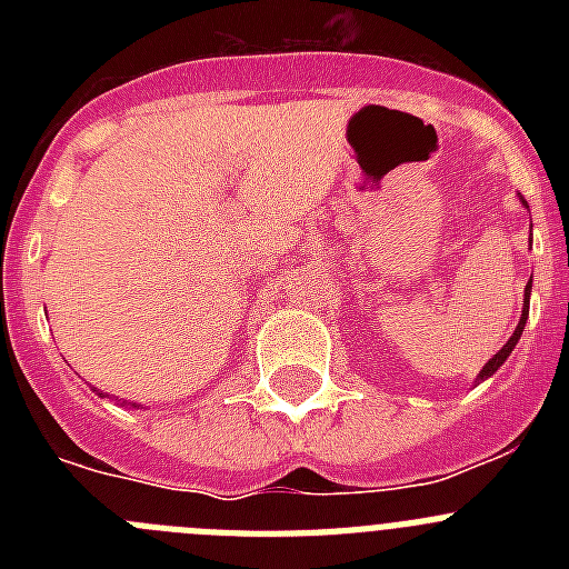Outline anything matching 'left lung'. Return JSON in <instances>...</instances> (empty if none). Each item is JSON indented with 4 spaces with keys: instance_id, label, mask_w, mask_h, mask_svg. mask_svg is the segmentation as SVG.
Returning <instances> with one entry per match:
<instances>
[{
    "instance_id": "left-lung-1",
    "label": "left lung",
    "mask_w": 569,
    "mask_h": 569,
    "mask_svg": "<svg viewBox=\"0 0 569 569\" xmlns=\"http://www.w3.org/2000/svg\"><path fill=\"white\" fill-rule=\"evenodd\" d=\"M525 208H527V202H525ZM530 290H532V276H530V281H527V288H525V308H521V319H519V328L512 330V336L510 339H507V345L501 347L499 353L492 356L490 361H487L485 367H481V373H479V379L476 381H485V379H490L492 373H496V370H499L501 365H505L507 361V356L512 353V347L519 345V339H521V333H525V325H527V316H530Z\"/></svg>"
}]
</instances>
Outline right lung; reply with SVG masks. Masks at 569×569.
Returning <instances> with one entry per match:
<instances>
[{
    "instance_id": "obj_1",
    "label": "right lung",
    "mask_w": 569,
    "mask_h": 569,
    "mask_svg": "<svg viewBox=\"0 0 569 569\" xmlns=\"http://www.w3.org/2000/svg\"><path fill=\"white\" fill-rule=\"evenodd\" d=\"M130 407H139V405H130Z\"/></svg>"
}]
</instances>
